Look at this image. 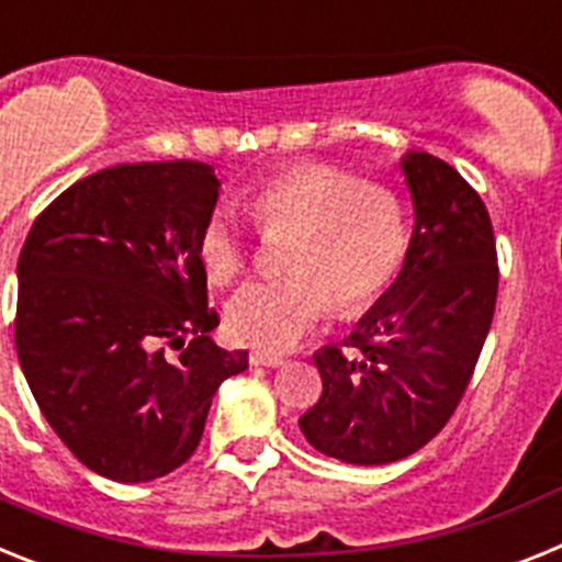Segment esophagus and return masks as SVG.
<instances>
[{"label": "esophagus", "instance_id": "34e87169", "mask_svg": "<svg viewBox=\"0 0 562 562\" xmlns=\"http://www.w3.org/2000/svg\"><path fill=\"white\" fill-rule=\"evenodd\" d=\"M248 362L257 364V368H282V364H285V356L262 353V350H251V356H248Z\"/></svg>", "mask_w": 562, "mask_h": 562}]
</instances>
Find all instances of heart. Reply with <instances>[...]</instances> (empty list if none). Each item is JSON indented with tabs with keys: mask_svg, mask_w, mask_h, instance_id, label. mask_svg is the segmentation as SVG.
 Segmentation results:
<instances>
[{
	"mask_svg": "<svg viewBox=\"0 0 562 562\" xmlns=\"http://www.w3.org/2000/svg\"><path fill=\"white\" fill-rule=\"evenodd\" d=\"M262 234L300 232L288 280L240 288L226 305L232 339L285 353L341 314H362L396 285L409 254L402 194L334 164H300L262 180L251 194ZM251 240L237 214L214 206L198 234V260L214 285L246 274Z\"/></svg>",
	"mask_w": 562,
	"mask_h": 562,
	"instance_id": "obj_1",
	"label": "heart"
}]
</instances>
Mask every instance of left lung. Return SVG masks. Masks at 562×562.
Wrapping results in <instances>:
<instances>
[{"mask_svg":"<svg viewBox=\"0 0 562 562\" xmlns=\"http://www.w3.org/2000/svg\"><path fill=\"white\" fill-rule=\"evenodd\" d=\"M416 228L396 285L362 316L353 353L314 356L322 396L300 418L311 447L345 463H390L432 441L461 404L490 334L497 251L490 212L441 158H402Z\"/></svg>","mask_w":562,"mask_h":562,"instance_id":"1","label":"left lung"}]
</instances>
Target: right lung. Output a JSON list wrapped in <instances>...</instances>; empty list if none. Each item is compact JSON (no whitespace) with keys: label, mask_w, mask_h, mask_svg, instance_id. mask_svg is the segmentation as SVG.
<instances>
[{"label":"right lung","mask_w":562,"mask_h":562,"mask_svg":"<svg viewBox=\"0 0 562 562\" xmlns=\"http://www.w3.org/2000/svg\"><path fill=\"white\" fill-rule=\"evenodd\" d=\"M217 189L200 160L110 166L58 194L19 254L24 379L67 450L110 481L189 461L221 382L248 368L209 336L221 316L198 234Z\"/></svg>","instance_id":"obj_1"}]
</instances>
